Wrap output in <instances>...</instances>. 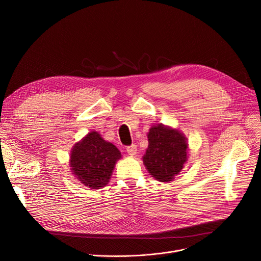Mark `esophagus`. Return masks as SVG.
<instances>
[{"mask_svg": "<svg viewBox=\"0 0 261 261\" xmlns=\"http://www.w3.org/2000/svg\"><path fill=\"white\" fill-rule=\"evenodd\" d=\"M127 152L130 156H134L136 154V152H138V148H136L135 145L129 146V147H127Z\"/></svg>", "mask_w": 261, "mask_h": 261, "instance_id": "esophagus-1", "label": "esophagus"}]
</instances>
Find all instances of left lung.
<instances>
[{
    "label": "left lung",
    "mask_w": 261,
    "mask_h": 261,
    "mask_svg": "<svg viewBox=\"0 0 261 261\" xmlns=\"http://www.w3.org/2000/svg\"><path fill=\"white\" fill-rule=\"evenodd\" d=\"M148 148L143 163L155 180L164 183L173 181L188 160V142L179 129L158 123L147 133Z\"/></svg>",
    "instance_id": "left-lung-1"
}]
</instances>
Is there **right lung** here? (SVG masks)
I'll use <instances>...</instances> for the list:
<instances>
[{
	"instance_id": "right-lung-1",
	"label": "right lung",
	"mask_w": 261,
	"mask_h": 261,
	"mask_svg": "<svg viewBox=\"0 0 261 261\" xmlns=\"http://www.w3.org/2000/svg\"><path fill=\"white\" fill-rule=\"evenodd\" d=\"M120 159V151L112 143L103 140L97 131H91L72 148L70 167L80 183L99 189L109 183Z\"/></svg>"
}]
</instances>
